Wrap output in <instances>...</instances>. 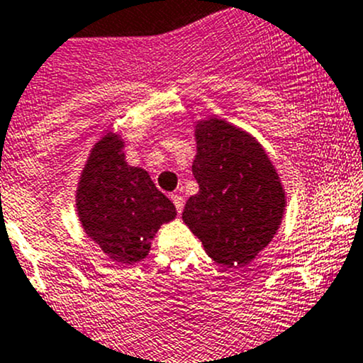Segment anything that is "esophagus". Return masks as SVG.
I'll use <instances>...</instances> for the list:
<instances>
[{"instance_id": "esophagus-1", "label": "esophagus", "mask_w": 363, "mask_h": 363, "mask_svg": "<svg viewBox=\"0 0 363 363\" xmlns=\"http://www.w3.org/2000/svg\"><path fill=\"white\" fill-rule=\"evenodd\" d=\"M170 200H172V202H174L177 214H181L182 208H184V199H182L181 195H170Z\"/></svg>"}]
</instances>
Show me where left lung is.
Segmentation results:
<instances>
[{
  "label": "left lung",
  "mask_w": 363,
  "mask_h": 363,
  "mask_svg": "<svg viewBox=\"0 0 363 363\" xmlns=\"http://www.w3.org/2000/svg\"><path fill=\"white\" fill-rule=\"evenodd\" d=\"M193 175L199 193L186 202L182 219L221 265L251 262L276 235L284 191L262 145L226 121L196 124Z\"/></svg>",
  "instance_id": "8db88e82"
}]
</instances>
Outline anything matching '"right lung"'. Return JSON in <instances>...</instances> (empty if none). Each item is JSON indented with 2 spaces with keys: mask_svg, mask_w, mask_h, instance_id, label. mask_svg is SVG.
I'll return each instance as SVG.
<instances>
[{
  "mask_svg": "<svg viewBox=\"0 0 363 363\" xmlns=\"http://www.w3.org/2000/svg\"><path fill=\"white\" fill-rule=\"evenodd\" d=\"M77 211L87 235L121 263L145 258L152 235L177 214L147 172L126 164L123 142L112 133L91 151L77 189Z\"/></svg>",
  "mask_w": 363,
  "mask_h": 363,
  "instance_id": "right-lung-1",
  "label": "right lung"
}]
</instances>
